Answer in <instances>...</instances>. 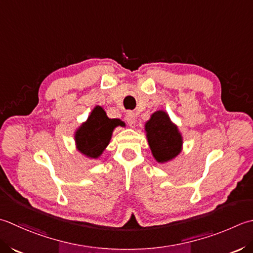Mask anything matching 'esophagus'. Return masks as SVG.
Returning <instances> with one entry per match:
<instances>
[{
  "mask_svg": "<svg viewBox=\"0 0 253 253\" xmlns=\"http://www.w3.org/2000/svg\"><path fill=\"white\" fill-rule=\"evenodd\" d=\"M126 121L128 123V125L130 127H135L136 125V116H135V113L132 112H128L126 114Z\"/></svg>",
  "mask_w": 253,
  "mask_h": 253,
  "instance_id": "1",
  "label": "esophagus"
}]
</instances>
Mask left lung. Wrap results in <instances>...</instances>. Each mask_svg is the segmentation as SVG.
<instances>
[{
	"label": "left lung",
	"mask_w": 253,
	"mask_h": 253,
	"mask_svg": "<svg viewBox=\"0 0 253 253\" xmlns=\"http://www.w3.org/2000/svg\"><path fill=\"white\" fill-rule=\"evenodd\" d=\"M146 131L151 152L158 162L170 161L181 152L182 136L166 112L153 113L146 123Z\"/></svg>",
	"instance_id": "1"
}]
</instances>
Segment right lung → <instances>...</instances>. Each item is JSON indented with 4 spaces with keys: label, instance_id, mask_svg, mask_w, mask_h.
Instances as JSON below:
<instances>
[{
    "label": "right lung",
    "instance_id": "right-lung-1",
    "mask_svg": "<svg viewBox=\"0 0 253 253\" xmlns=\"http://www.w3.org/2000/svg\"><path fill=\"white\" fill-rule=\"evenodd\" d=\"M120 125V120H111L101 106H96L74 136L78 150L84 156L96 159L110 143L114 128Z\"/></svg>",
    "mask_w": 253,
    "mask_h": 253
}]
</instances>
